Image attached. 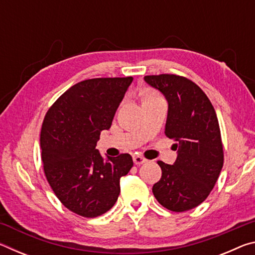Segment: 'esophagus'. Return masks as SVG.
<instances>
[{
    "label": "esophagus",
    "mask_w": 255,
    "mask_h": 255,
    "mask_svg": "<svg viewBox=\"0 0 255 255\" xmlns=\"http://www.w3.org/2000/svg\"><path fill=\"white\" fill-rule=\"evenodd\" d=\"M132 159H133V163H135L136 165H140V164H143V163L146 162V158L143 157V156H140V155H133Z\"/></svg>",
    "instance_id": "esophagus-1"
}]
</instances>
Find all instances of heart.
<instances>
[{
  "label": "heart",
  "instance_id": "1",
  "mask_svg": "<svg viewBox=\"0 0 255 255\" xmlns=\"http://www.w3.org/2000/svg\"><path fill=\"white\" fill-rule=\"evenodd\" d=\"M155 96H157V94H155L154 92H147L145 94V97L144 98H148V97H155Z\"/></svg>",
  "mask_w": 255,
  "mask_h": 255
}]
</instances>
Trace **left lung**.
Returning <instances> with one entry per match:
<instances>
[{
  "instance_id": "left-lung-1",
  "label": "left lung",
  "mask_w": 255,
  "mask_h": 255,
  "mask_svg": "<svg viewBox=\"0 0 255 255\" xmlns=\"http://www.w3.org/2000/svg\"><path fill=\"white\" fill-rule=\"evenodd\" d=\"M144 80L166 99L165 135L178 149L173 165L158 162L162 178L153 185L154 197L169 210H190L209 196L223 167L216 111L199 86L183 76L147 75Z\"/></svg>"
}]
</instances>
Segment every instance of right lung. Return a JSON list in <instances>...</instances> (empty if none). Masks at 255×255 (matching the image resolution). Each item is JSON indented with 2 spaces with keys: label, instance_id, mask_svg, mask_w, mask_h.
<instances>
[{
  "label": "right lung",
  "instance_id": "add662e5",
  "mask_svg": "<svg viewBox=\"0 0 255 255\" xmlns=\"http://www.w3.org/2000/svg\"><path fill=\"white\" fill-rule=\"evenodd\" d=\"M131 82V76L82 81L57 99L42 123L47 181L60 202L83 217H98L112 208L119 180L132 167L129 154L105 158L96 149Z\"/></svg>",
  "mask_w": 255,
  "mask_h": 255
}]
</instances>
